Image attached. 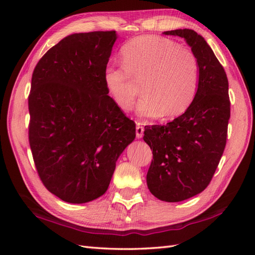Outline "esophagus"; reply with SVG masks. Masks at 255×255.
<instances>
[{"mask_svg": "<svg viewBox=\"0 0 255 255\" xmlns=\"http://www.w3.org/2000/svg\"><path fill=\"white\" fill-rule=\"evenodd\" d=\"M143 126L141 123H137V126H136V136L138 139L141 138L143 136Z\"/></svg>", "mask_w": 255, "mask_h": 255, "instance_id": "obj_1", "label": "esophagus"}]
</instances>
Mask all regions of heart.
Listing matches in <instances>:
<instances>
[{"label":"heart","mask_w":255,"mask_h":255,"mask_svg":"<svg viewBox=\"0 0 255 255\" xmlns=\"http://www.w3.org/2000/svg\"><path fill=\"white\" fill-rule=\"evenodd\" d=\"M123 63L104 70V84L123 111H130L139 94L137 114L143 118L173 119L183 115L196 97L199 61L196 55L176 41L159 36H141L122 48ZM135 79L133 80V79Z\"/></svg>","instance_id":"b5f03b06"}]
</instances>
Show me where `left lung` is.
Wrapping results in <instances>:
<instances>
[{
    "mask_svg": "<svg viewBox=\"0 0 255 255\" xmlns=\"http://www.w3.org/2000/svg\"><path fill=\"white\" fill-rule=\"evenodd\" d=\"M185 39L199 61V84L191 107L163 126L144 127L153 159L147 174L151 194L176 203L208 186L224 153L230 118L228 79L203 36L193 29L164 31Z\"/></svg>",
    "mask_w": 255,
    "mask_h": 255,
    "instance_id": "8db88e82",
    "label": "left lung"
}]
</instances>
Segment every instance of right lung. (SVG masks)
Segmentation results:
<instances>
[{
	"instance_id": "add662e5",
	"label": "right lung",
	"mask_w": 255,
	"mask_h": 255,
	"mask_svg": "<svg viewBox=\"0 0 255 255\" xmlns=\"http://www.w3.org/2000/svg\"><path fill=\"white\" fill-rule=\"evenodd\" d=\"M115 30L79 32L48 50L34 70L28 97L29 144L46 188L71 204L99 198L136 125L104 84Z\"/></svg>"
}]
</instances>
